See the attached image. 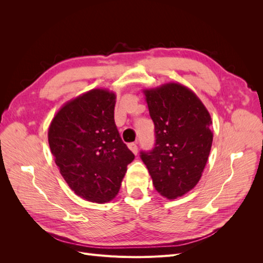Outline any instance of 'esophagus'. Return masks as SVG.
<instances>
[{"label": "esophagus", "instance_id": "1", "mask_svg": "<svg viewBox=\"0 0 263 263\" xmlns=\"http://www.w3.org/2000/svg\"><path fill=\"white\" fill-rule=\"evenodd\" d=\"M128 148L132 150V153L134 155H137L138 154V147L136 144H134V142H132V144L128 145Z\"/></svg>", "mask_w": 263, "mask_h": 263}]
</instances>
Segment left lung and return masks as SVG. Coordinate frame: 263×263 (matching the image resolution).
<instances>
[{
  "mask_svg": "<svg viewBox=\"0 0 263 263\" xmlns=\"http://www.w3.org/2000/svg\"><path fill=\"white\" fill-rule=\"evenodd\" d=\"M155 124L156 144L140 153L155 189L174 200L200 181L213 142L212 118L197 95L179 82L142 90Z\"/></svg>",
  "mask_w": 263,
  "mask_h": 263,
  "instance_id": "obj_1",
  "label": "left lung"
}]
</instances>
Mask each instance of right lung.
Here are the masks:
<instances>
[{
	"mask_svg": "<svg viewBox=\"0 0 263 263\" xmlns=\"http://www.w3.org/2000/svg\"><path fill=\"white\" fill-rule=\"evenodd\" d=\"M115 103L114 92L90 90L63 104L48 129L61 176L78 196L93 203L113 200L135 158L116 128Z\"/></svg>",
	"mask_w": 263,
	"mask_h": 263,
	"instance_id": "add662e5",
	"label": "right lung"
}]
</instances>
